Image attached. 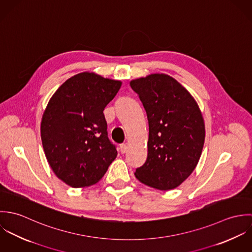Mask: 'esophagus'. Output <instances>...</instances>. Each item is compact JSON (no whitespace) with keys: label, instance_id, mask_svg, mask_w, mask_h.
<instances>
[{"label":"esophagus","instance_id":"obj_1","mask_svg":"<svg viewBox=\"0 0 252 252\" xmlns=\"http://www.w3.org/2000/svg\"><path fill=\"white\" fill-rule=\"evenodd\" d=\"M120 152L121 153H125L127 151V145L125 144H120Z\"/></svg>","mask_w":252,"mask_h":252}]
</instances>
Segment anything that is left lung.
<instances>
[{
  "label": "left lung",
  "instance_id": "left-lung-1",
  "mask_svg": "<svg viewBox=\"0 0 252 252\" xmlns=\"http://www.w3.org/2000/svg\"><path fill=\"white\" fill-rule=\"evenodd\" d=\"M148 120L147 158L135 176L159 190L177 188L195 170L204 147L203 114L194 97L166 73L130 81Z\"/></svg>",
  "mask_w": 252,
  "mask_h": 252
}]
</instances>
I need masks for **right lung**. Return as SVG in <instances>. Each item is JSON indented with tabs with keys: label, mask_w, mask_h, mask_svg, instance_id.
<instances>
[{
	"label": "right lung",
	"mask_w": 252,
	"mask_h": 252,
	"mask_svg": "<svg viewBox=\"0 0 252 252\" xmlns=\"http://www.w3.org/2000/svg\"><path fill=\"white\" fill-rule=\"evenodd\" d=\"M122 82L93 72L67 79L43 111L40 137L55 176L71 187H87L102 180L117 156L108 141L104 109Z\"/></svg>",
	"instance_id": "obj_1"
}]
</instances>
